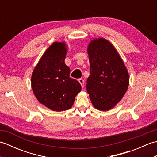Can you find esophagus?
<instances>
[{"label":"esophagus","instance_id":"obj_1","mask_svg":"<svg viewBox=\"0 0 157 157\" xmlns=\"http://www.w3.org/2000/svg\"><path fill=\"white\" fill-rule=\"evenodd\" d=\"M79 84H81L82 87V88L84 87V79H82V78L79 79Z\"/></svg>","mask_w":157,"mask_h":157}]
</instances>
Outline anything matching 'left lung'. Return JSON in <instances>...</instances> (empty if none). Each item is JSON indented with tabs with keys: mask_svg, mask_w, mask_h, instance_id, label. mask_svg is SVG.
<instances>
[{
	"mask_svg": "<svg viewBox=\"0 0 157 157\" xmlns=\"http://www.w3.org/2000/svg\"><path fill=\"white\" fill-rule=\"evenodd\" d=\"M90 74L86 89L93 106L109 111L121 101L129 86V74L118 52L105 38L94 39L88 46Z\"/></svg>",
	"mask_w": 157,
	"mask_h": 157,
	"instance_id": "obj_1",
	"label": "left lung"
}]
</instances>
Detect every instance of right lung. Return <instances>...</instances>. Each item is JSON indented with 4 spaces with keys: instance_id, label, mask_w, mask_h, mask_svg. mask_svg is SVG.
Instances as JSON below:
<instances>
[{
    "instance_id": "1",
    "label": "right lung",
    "mask_w": 157,
    "mask_h": 157,
    "mask_svg": "<svg viewBox=\"0 0 157 157\" xmlns=\"http://www.w3.org/2000/svg\"><path fill=\"white\" fill-rule=\"evenodd\" d=\"M67 50L64 42L52 43L40 59L31 78L36 98L55 111L71 108L82 90L79 82L69 77L70 69L65 63Z\"/></svg>"
}]
</instances>
